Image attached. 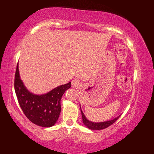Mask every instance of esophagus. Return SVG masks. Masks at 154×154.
<instances>
[{
  "instance_id": "obj_1",
  "label": "esophagus",
  "mask_w": 154,
  "mask_h": 154,
  "mask_svg": "<svg viewBox=\"0 0 154 154\" xmlns=\"http://www.w3.org/2000/svg\"><path fill=\"white\" fill-rule=\"evenodd\" d=\"M79 86V82L77 79H73L72 81V86L74 88H76Z\"/></svg>"
}]
</instances>
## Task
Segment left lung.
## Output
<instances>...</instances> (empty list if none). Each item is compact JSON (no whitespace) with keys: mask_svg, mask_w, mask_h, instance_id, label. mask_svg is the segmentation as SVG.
<instances>
[{"mask_svg":"<svg viewBox=\"0 0 154 154\" xmlns=\"http://www.w3.org/2000/svg\"><path fill=\"white\" fill-rule=\"evenodd\" d=\"M81 112H82V120H83L84 124L87 127H88V128H90V129H91V130H102V129H104V128L109 127V126L113 125L115 122L118 120V119L120 118V116L117 117L116 118L113 119V120H109V121L102 122H91L88 120H87L86 116H84V113L82 112V109H81Z\"/></svg>","mask_w":154,"mask_h":154,"instance_id":"8db88e82","label":"left lung"}]
</instances>
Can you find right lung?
I'll use <instances>...</instances> for the list:
<instances>
[{"label":"right lung","mask_w":154,"mask_h":154,"mask_svg":"<svg viewBox=\"0 0 154 154\" xmlns=\"http://www.w3.org/2000/svg\"><path fill=\"white\" fill-rule=\"evenodd\" d=\"M71 82L61 85L44 95H34L27 90L20 79L17 64L14 89L18 102L26 116L32 122L43 127L53 126L61 112V99Z\"/></svg>","instance_id":"1"}]
</instances>
